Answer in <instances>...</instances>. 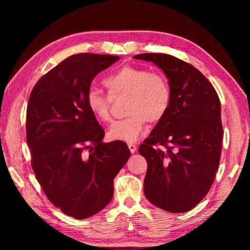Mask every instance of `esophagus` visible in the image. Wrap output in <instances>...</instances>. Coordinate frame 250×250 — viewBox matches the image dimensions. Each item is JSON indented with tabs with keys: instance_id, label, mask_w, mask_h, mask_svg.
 Listing matches in <instances>:
<instances>
[{
	"instance_id": "1",
	"label": "esophagus",
	"mask_w": 250,
	"mask_h": 250,
	"mask_svg": "<svg viewBox=\"0 0 250 250\" xmlns=\"http://www.w3.org/2000/svg\"><path fill=\"white\" fill-rule=\"evenodd\" d=\"M128 146H129V150H130L131 153H134V152L137 151V146L133 145V143H129Z\"/></svg>"
}]
</instances>
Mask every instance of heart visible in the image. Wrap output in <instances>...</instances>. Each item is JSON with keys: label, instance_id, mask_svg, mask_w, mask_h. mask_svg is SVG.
Returning <instances> with one entry per match:
<instances>
[{"label": "heart", "instance_id": "obj_1", "mask_svg": "<svg viewBox=\"0 0 250 250\" xmlns=\"http://www.w3.org/2000/svg\"><path fill=\"white\" fill-rule=\"evenodd\" d=\"M109 96L91 88L87 91L86 104L97 120H111V101L126 97L125 119L116 121L108 130L111 140L137 141L146 122H159L166 116L171 104L172 92L167 78L151 73L143 67L125 65L104 78Z\"/></svg>", "mask_w": 250, "mask_h": 250}]
</instances>
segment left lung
I'll return each instance as SVG.
<instances>
[{
	"label": "left lung",
	"instance_id": "8db88e82",
	"mask_svg": "<svg viewBox=\"0 0 250 250\" xmlns=\"http://www.w3.org/2000/svg\"><path fill=\"white\" fill-rule=\"evenodd\" d=\"M133 58L162 69L172 92L166 116L139 146L147 162L146 197L171 213L188 211L208 193L221 161V101L213 84L188 62L154 53Z\"/></svg>",
	"mask_w": 250,
	"mask_h": 250
}]
</instances>
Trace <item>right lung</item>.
I'll return each instance as SVG.
<instances>
[{"label":"right lung","mask_w":250,"mask_h":250,"mask_svg":"<svg viewBox=\"0 0 250 250\" xmlns=\"http://www.w3.org/2000/svg\"><path fill=\"white\" fill-rule=\"evenodd\" d=\"M117 61L112 55H73L45 74L28 99L34 173L48 200L77 219L109 204L113 179L131 154L125 142H103L104 131L86 104L92 79Z\"/></svg>","instance_id":"obj_1"}]
</instances>
